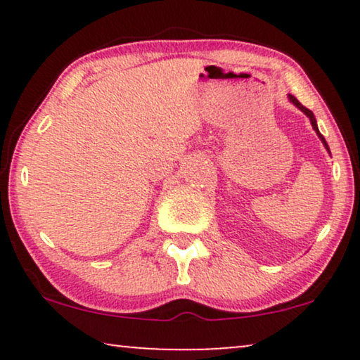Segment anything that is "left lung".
Instances as JSON below:
<instances>
[{"label": "left lung", "mask_w": 360, "mask_h": 360, "mask_svg": "<svg viewBox=\"0 0 360 360\" xmlns=\"http://www.w3.org/2000/svg\"><path fill=\"white\" fill-rule=\"evenodd\" d=\"M288 100H290V101H292V103H293V105L298 108V110H302V111L304 112V115H307V116L309 117V121H311V126H313V129H314V131H316V134H318V137H319V139H321V142H323V144H324V147H326V150L329 152V146H328V142H326V141H324V137L321 136V132H319V129H318V124H316V117H314V115H313V112H311V111H309V110H308V108H304V106L302 105V103H300V101L297 100V98H295L293 95H288Z\"/></svg>", "instance_id": "left-lung-1"}]
</instances>
